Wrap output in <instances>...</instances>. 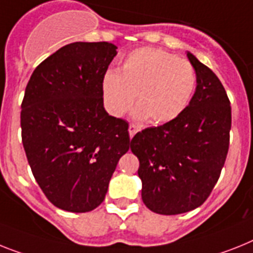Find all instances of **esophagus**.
Masks as SVG:
<instances>
[{
  "label": "esophagus",
  "mask_w": 253,
  "mask_h": 253,
  "mask_svg": "<svg viewBox=\"0 0 253 253\" xmlns=\"http://www.w3.org/2000/svg\"><path fill=\"white\" fill-rule=\"evenodd\" d=\"M139 131V128H137V126H135L133 123H131L130 126H128V133H130V137H132L135 133Z\"/></svg>",
  "instance_id": "obj_1"
}]
</instances>
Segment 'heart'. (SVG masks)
<instances>
[{
    "label": "heart",
    "instance_id": "obj_1",
    "mask_svg": "<svg viewBox=\"0 0 253 253\" xmlns=\"http://www.w3.org/2000/svg\"><path fill=\"white\" fill-rule=\"evenodd\" d=\"M197 74L192 63L163 50L144 47L132 51L120 73L108 71L101 81L105 108L122 117L132 107L135 117L153 125L171 122L184 112L193 95Z\"/></svg>",
    "mask_w": 253,
    "mask_h": 253
}]
</instances>
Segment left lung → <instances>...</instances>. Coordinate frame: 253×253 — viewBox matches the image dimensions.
I'll use <instances>...</instances> for the list:
<instances>
[{
  "instance_id": "1",
  "label": "left lung",
  "mask_w": 253,
  "mask_h": 253,
  "mask_svg": "<svg viewBox=\"0 0 253 253\" xmlns=\"http://www.w3.org/2000/svg\"><path fill=\"white\" fill-rule=\"evenodd\" d=\"M197 88L177 118L149 127L131 140L139 158L141 198L150 211L179 215L205 203L228 156L231 107L224 86L209 67L188 52Z\"/></svg>"
}]
</instances>
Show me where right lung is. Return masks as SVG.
<instances>
[{
    "label": "right lung",
    "instance_id": "obj_1",
    "mask_svg": "<svg viewBox=\"0 0 253 253\" xmlns=\"http://www.w3.org/2000/svg\"><path fill=\"white\" fill-rule=\"evenodd\" d=\"M109 42H74L44 59L25 87L22 141L36 181L58 209L88 212L105 198L128 123L103 105L101 81L117 55Z\"/></svg>",
    "mask_w": 253,
    "mask_h": 253
}]
</instances>
